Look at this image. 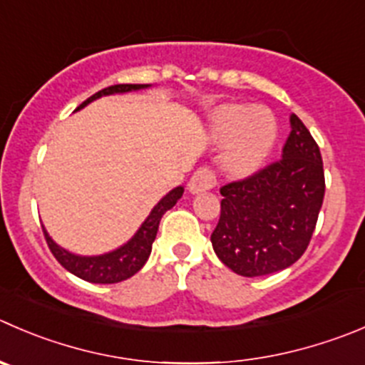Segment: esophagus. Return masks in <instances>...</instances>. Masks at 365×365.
Instances as JSON below:
<instances>
[{"mask_svg":"<svg viewBox=\"0 0 365 365\" xmlns=\"http://www.w3.org/2000/svg\"><path fill=\"white\" fill-rule=\"evenodd\" d=\"M217 185V180H215V175L210 171V169L203 168L197 169L196 173L192 175V178L189 180V192L190 194H201L207 192V190L214 189Z\"/></svg>","mask_w":365,"mask_h":365,"instance_id":"34e87169","label":"esophagus"}]
</instances>
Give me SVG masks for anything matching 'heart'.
I'll use <instances>...</instances> for the list:
<instances>
[{
    "instance_id": "obj_1",
    "label": "heart",
    "mask_w": 365,
    "mask_h": 365,
    "mask_svg": "<svg viewBox=\"0 0 365 365\" xmlns=\"http://www.w3.org/2000/svg\"><path fill=\"white\" fill-rule=\"evenodd\" d=\"M208 132L212 143L222 146L221 165L226 175L246 178L271 155L278 126L267 108L226 103L212 112Z\"/></svg>"
}]
</instances>
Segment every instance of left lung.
<instances>
[{"label":"left lung","mask_w":365,"mask_h":365,"mask_svg":"<svg viewBox=\"0 0 365 365\" xmlns=\"http://www.w3.org/2000/svg\"><path fill=\"white\" fill-rule=\"evenodd\" d=\"M212 232L219 260L240 277H265L294 264L310 242L324 197L319 146L296 114L282 158L221 189Z\"/></svg>","instance_id":"obj_1"}]
</instances>
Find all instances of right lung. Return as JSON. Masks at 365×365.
Masks as SVG:
<instances>
[{
	"instance_id": "add662e5",
	"label": "right lung",
	"mask_w": 365,
	"mask_h": 365,
	"mask_svg": "<svg viewBox=\"0 0 365 365\" xmlns=\"http://www.w3.org/2000/svg\"><path fill=\"white\" fill-rule=\"evenodd\" d=\"M151 85L148 83H119L112 85V87L103 88L100 93H96L94 96H91L88 100H85L80 107L74 112L81 110V108L87 107L88 103L100 100L103 96H112V94H125L132 93V91H144V88H150ZM183 196V187H175L173 190H169L153 208H151L150 215L144 219L143 225L139 226L135 233H133L132 239L128 242H125L123 246L115 247V250L108 251L103 255H76L67 251L66 247L58 246L55 240L49 237L48 230L42 226V232H44L46 242H48L49 250L55 255L56 260L60 262L62 267H66L67 271L73 272L74 277L81 278L85 282H91V284H118V282L128 280L132 278L135 272H139L143 269V265L146 264V260L150 258L151 246H153V240L157 237L158 225H160V219L169 208H173L176 205V201Z\"/></svg>"
}]
</instances>
